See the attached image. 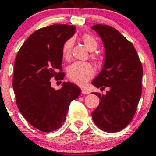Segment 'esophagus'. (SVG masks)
Segmentation results:
<instances>
[{"mask_svg": "<svg viewBox=\"0 0 156 156\" xmlns=\"http://www.w3.org/2000/svg\"><path fill=\"white\" fill-rule=\"evenodd\" d=\"M81 92H82V94H89V91L87 90V89H84V88H82L81 89Z\"/></svg>", "mask_w": 156, "mask_h": 156, "instance_id": "34e87169", "label": "esophagus"}]
</instances>
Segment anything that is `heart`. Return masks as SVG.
<instances>
[{
	"label": "heart",
	"mask_w": 156,
	"mask_h": 156,
	"mask_svg": "<svg viewBox=\"0 0 156 156\" xmlns=\"http://www.w3.org/2000/svg\"><path fill=\"white\" fill-rule=\"evenodd\" d=\"M81 39L90 51H96L98 48V42L94 36L91 34H84ZM74 44L73 38L67 39L62 48V55L65 59H69L71 56ZM91 58L97 64H101L103 62V57L101 53L92 52L90 54ZM94 69L92 64L89 62H77L71 64L67 69V76L70 80L78 85H84L89 80L94 76Z\"/></svg>",
	"instance_id": "obj_1"
}]
</instances>
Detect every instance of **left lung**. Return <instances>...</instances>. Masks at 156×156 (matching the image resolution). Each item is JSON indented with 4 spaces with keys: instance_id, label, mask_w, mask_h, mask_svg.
<instances>
[{
    "instance_id": "8db88e82",
    "label": "left lung",
    "mask_w": 156,
    "mask_h": 156,
    "mask_svg": "<svg viewBox=\"0 0 156 156\" xmlns=\"http://www.w3.org/2000/svg\"><path fill=\"white\" fill-rule=\"evenodd\" d=\"M103 40L105 62L92 84L101 89L108 87L106 94L94 92L101 101L92 113L100 129L109 133L125 128L133 119L141 95L143 69L133 44L112 26H92Z\"/></svg>"
}]
</instances>
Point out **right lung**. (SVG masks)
I'll return each mask as SVG.
<instances>
[{
  "label": "right lung",
  "mask_w": 156,
  "mask_h": 156,
  "mask_svg": "<svg viewBox=\"0 0 156 156\" xmlns=\"http://www.w3.org/2000/svg\"><path fill=\"white\" fill-rule=\"evenodd\" d=\"M75 31L76 26L64 24L40 28L28 37L16 56L12 86L17 105L25 119L43 132L62 126L71 101L81 92L71 82L55 90L50 81L53 77L64 79L62 48Z\"/></svg>",
  "instance_id": "add662e5"
}]
</instances>
